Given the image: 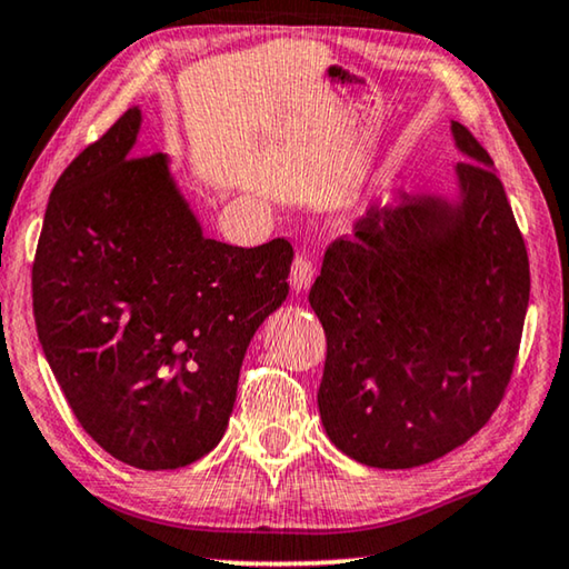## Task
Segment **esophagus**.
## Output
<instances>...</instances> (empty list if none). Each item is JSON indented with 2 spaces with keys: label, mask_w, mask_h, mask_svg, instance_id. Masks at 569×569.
Masks as SVG:
<instances>
[{
  "label": "esophagus",
  "mask_w": 569,
  "mask_h": 569,
  "mask_svg": "<svg viewBox=\"0 0 569 569\" xmlns=\"http://www.w3.org/2000/svg\"><path fill=\"white\" fill-rule=\"evenodd\" d=\"M313 276H317V266H313V260L307 256V252H301V256H296L293 266H291V286L293 291H307V288L313 283Z\"/></svg>",
  "instance_id": "1"
}]
</instances>
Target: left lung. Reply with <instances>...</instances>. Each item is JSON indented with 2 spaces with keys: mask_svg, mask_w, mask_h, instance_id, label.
Segmentation results:
<instances>
[{
  "mask_svg": "<svg viewBox=\"0 0 569 569\" xmlns=\"http://www.w3.org/2000/svg\"><path fill=\"white\" fill-rule=\"evenodd\" d=\"M460 201L401 193L329 244L309 303L327 335V437L370 468L452 452L503 401L529 307V256L493 160L460 122Z\"/></svg>",
  "mask_w": 569,
  "mask_h": 569,
  "instance_id": "1",
  "label": "left lung"
}]
</instances>
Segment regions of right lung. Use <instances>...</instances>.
Here are the masks:
<instances>
[{
	"instance_id": "obj_1",
	"label": "right lung",
	"mask_w": 569,
	"mask_h": 569,
	"mask_svg": "<svg viewBox=\"0 0 569 569\" xmlns=\"http://www.w3.org/2000/svg\"><path fill=\"white\" fill-rule=\"evenodd\" d=\"M132 107L58 178L32 262L46 360L94 442L140 470L222 439L256 329L288 296L291 242L209 240Z\"/></svg>"
}]
</instances>
